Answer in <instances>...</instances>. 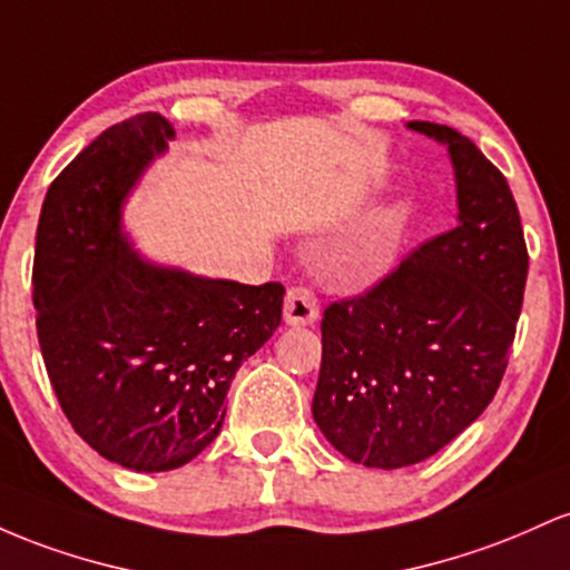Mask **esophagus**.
I'll return each mask as SVG.
<instances>
[{
    "instance_id": "obj_1",
    "label": "esophagus",
    "mask_w": 570,
    "mask_h": 570,
    "mask_svg": "<svg viewBox=\"0 0 570 570\" xmlns=\"http://www.w3.org/2000/svg\"><path fill=\"white\" fill-rule=\"evenodd\" d=\"M320 315V302L315 291L306 285H293L285 296V323L312 325Z\"/></svg>"
}]
</instances>
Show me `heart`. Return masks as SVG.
<instances>
[{
  "label": "heart",
  "mask_w": 570,
  "mask_h": 570,
  "mask_svg": "<svg viewBox=\"0 0 570 570\" xmlns=\"http://www.w3.org/2000/svg\"><path fill=\"white\" fill-rule=\"evenodd\" d=\"M406 232V213L404 209H390L376 220V226L363 236L361 242L350 250L347 255V268L353 274H376L382 266L387 264L390 255L395 253V247L401 245Z\"/></svg>",
  "instance_id": "1"
}]
</instances>
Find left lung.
<instances>
[{
    "label": "left lung",
    "instance_id": "left-lung-1",
    "mask_svg": "<svg viewBox=\"0 0 570 570\" xmlns=\"http://www.w3.org/2000/svg\"><path fill=\"white\" fill-rule=\"evenodd\" d=\"M409 129L450 147L460 220L380 283L325 306L312 414L344 458L404 469L436 455L488 409L507 374L528 279L507 177L469 137Z\"/></svg>",
    "mask_w": 570,
    "mask_h": 570
}]
</instances>
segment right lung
<instances>
[{"label":"right lung","mask_w":570,"mask_h":570,"mask_svg":"<svg viewBox=\"0 0 570 570\" xmlns=\"http://www.w3.org/2000/svg\"><path fill=\"white\" fill-rule=\"evenodd\" d=\"M175 126L139 112L50 183L37 223V336L75 433L134 471H171L220 433L236 368L283 320L279 283L239 285L139 261L120 204Z\"/></svg>","instance_id":"add662e5"}]
</instances>
